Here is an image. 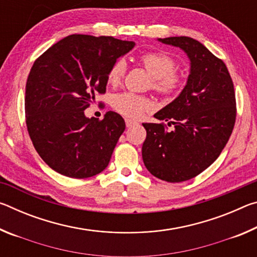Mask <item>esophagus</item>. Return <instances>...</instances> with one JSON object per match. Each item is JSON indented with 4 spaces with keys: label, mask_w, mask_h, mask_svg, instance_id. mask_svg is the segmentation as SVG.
I'll list each match as a JSON object with an SVG mask.
<instances>
[{
    "label": "esophagus",
    "mask_w": 257,
    "mask_h": 257,
    "mask_svg": "<svg viewBox=\"0 0 257 257\" xmlns=\"http://www.w3.org/2000/svg\"><path fill=\"white\" fill-rule=\"evenodd\" d=\"M137 124H138L137 121L132 120V119H125V125H127L128 128L134 127V125H137Z\"/></svg>",
    "instance_id": "34e87169"
}]
</instances>
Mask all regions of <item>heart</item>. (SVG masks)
I'll return each mask as SVG.
<instances>
[{
	"instance_id": "heart-1",
	"label": "heart",
	"mask_w": 257,
	"mask_h": 257,
	"mask_svg": "<svg viewBox=\"0 0 257 257\" xmlns=\"http://www.w3.org/2000/svg\"><path fill=\"white\" fill-rule=\"evenodd\" d=\"M141 62L147 72L153 77L152 88L156 92L172 96L181 89L184 85V78L176 71V60L165 52H147L141 56ZM125 61L118 59L108 69L106 79L112 86L119 85L123 79L125 73ZM113 108L120 114L127 118L138 119L145 112L152 111L154 102L150 97L143 96L130 92H123L113 95L111 99Z\"/></svg>"
}]
</instances>
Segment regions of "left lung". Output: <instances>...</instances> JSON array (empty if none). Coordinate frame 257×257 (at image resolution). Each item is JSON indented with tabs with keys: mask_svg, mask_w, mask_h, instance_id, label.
Listing matches in <instances>:
<instances>
[{
	"mask_svg": "<svg viewBox=\"0 0 257 257\" xmlns=\"http://www.w3.org/2000/svg\"><path fill=\"white\" fill-rule=\"evenodd\" d=\"M159 41L180 47L190 60V72L179 96L154 114L175 130L163 123H143L146 139L142 155L154 177L181 182L198 176L219 158L236 122V96L224 62L202 43L186 36Z\"/></svg>",
	"mask_w": 257,
	"mask_h": 257,
	"instance_id": "8db88e82",
	"label": "left lung"
}]
</instances>
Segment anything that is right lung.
<instances>
[{"instance_id":"obj_1","label":"right lung","mask_w":257,"mask_h":257,"mask_svg":"<svg viewBox=\"0 0 257 257\" xmlns=\"http://www.w3.org/2000/svg\"><path fill=\"white\" fill-rule=\"evenodd\" d=\"M134 42L70 35L35 61L26 84V123L43 161L61 175L84 179L107 167L125 129L122 116L86 118L95 94L106 90L107 71Z\"/></svg>"}]
</instances>
